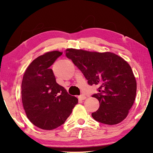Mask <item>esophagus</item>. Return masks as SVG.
Here are the masks:
<instances>
[{
    "label": "esophagus",
    "mask_w": 153,
    "mask_h": 153,
    "mask_svg": "<svg viewBox=\"0 0 153 153\" xmlns=\"http://www.w3.org/2000/svg\"><path fill=\"white\" fill-rule=\"evenodd\" d=\"M78 98L79 100H85L86 98V97L84 95H80L78 97Z\"/></svg>",
    "instance_id": "esophagus-1"
}]
</instances>
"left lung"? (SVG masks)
<instances>
[{"instance_id":"8db88e82","label":"left lung","mask_w":153,"mask_h":153,"mask_svg":"<svg viewBox=\"0 0 153 153\" xmlns=\"http://www.w3.org/2000/svg\"><path fill=\"white\" fill-rule=\"evenodd\" d=\"M65 55L74 62L89 85L98 86L99 93L92 95L100 103L92 113L96 121L115 125L125 120L136 95L137 84L128 62L110 52L98 53L67 48Z\"/></svg>"}]
</instances>
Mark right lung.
<instances>
[{"mask_svg":"<svg viewBox=\"0 0 153 153\" xmlns=\"http://www.w3.org/2000/svg\"><path fill=\"white\" fill-rule=\"evenodd\" d=\"M63 53L54 51L35 59L24 72L22 100L27 117L42 129L58 128L71 115L78 102L56 82L50 67Z\"/></svg>","mask_w":153,"mask_h":153,"instance_id":"right-lung-1","label":"right lung"}]
</instances>
